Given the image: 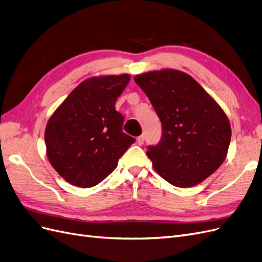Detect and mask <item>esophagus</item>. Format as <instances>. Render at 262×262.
Returning a JSON list of instances; mask_svg holds the SVG:
<instances>
[{
  "mask_svg": "<svg viewBox=\"0 0 262 262\" xmlns=\"http://www.w3.org/2000/svg\"><path fill=\"white\" fill-rule=\"evenodd\" d=\"M137 142H138V144L139 145H142L144 143V136H140V137H138L137 138Z\"/></svg>",
  "mask_w": 262,
  "mask_h": 262,
  "instance_id": "1",
  "label": "esophagus"
}]
</instances>
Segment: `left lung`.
Instances as JSON below:
<instances>
[{"instance_id":"left-lung-1","label":"left lung","mask_w":262,"mask_h":262,"mask_svg":"<svg viewBox=\"0 0 262 262\" xmlns=\"http://www.w3.org/2000/svg\"><path fill=\"white\" fill-rule=\"evenodd\" d=\"M162 122V138L147 156L162 178L176 187H192L224 162L232 130L217 102L193 78L166 69L134 77Z\"/></svg>"}]
</instances>
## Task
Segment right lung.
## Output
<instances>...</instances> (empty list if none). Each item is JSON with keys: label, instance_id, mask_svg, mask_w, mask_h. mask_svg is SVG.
<instances>
[{"label": "right lung", "instance_id": "right-lung-1", "mask_svg": "<svg viewBox=\"0 0 262 262\" xmlns=\"http://www.w3.org/2000/svg\"><path fill=\"white\" fill-rule=\"evenodd\" d=\"M129 81L128 74L85 80L49 119L45 132L47 155L71 185H98L136 142L122 132L124 117L115 109Z\"/></svg>", "mask_w": 262, "mask_h": 262}]
</instances>
